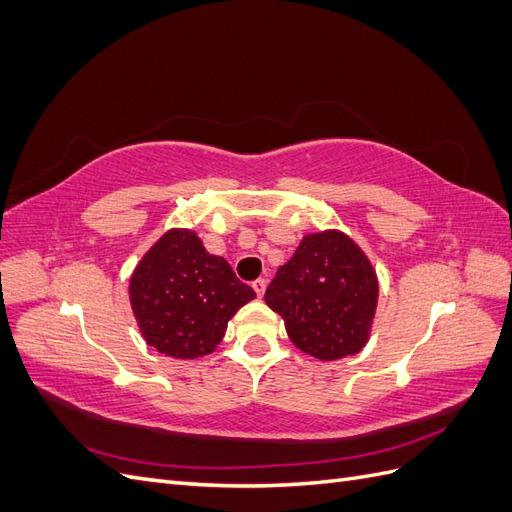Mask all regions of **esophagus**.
Segmentation results:
<instances>
[{
  "label": "esophagus",
  "mask_w": 512,
  "mask_h": 512,
  "mask_svg": "<svg viewBox=\"0 0 512 512\" xmlns=\"http://www.w3.org/2000/svg\"><path fill=\"white\" fill-rule=\"evenodd\" d=\"M252 288H254V292L258 294V297H262V294H265V290H267V282L265 280H256V282H252Z\"/></svg>",
  "instance_id": "esophagus-1"
}]
</instances>
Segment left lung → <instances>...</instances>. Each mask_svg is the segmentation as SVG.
<instances>
[{
  "mask_svg": "<svg viewBox=\"0 0 512 512\" xmlns=\"http://www.w3.org/2000/svg\"><path fill=\"white\" fill-rule=\"evenodd\" d=\"M265 301L290 342L320 361L359 354L378 305V275L365 252L339 230L305 235L277 269Z\"/></svg>",
  "mask_w": 512,
  "mask_h": 512,
  "instance_id": "8db88e82",
  "label": "left lung"
}]
</instances>
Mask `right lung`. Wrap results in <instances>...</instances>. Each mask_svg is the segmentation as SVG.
<instances>
[{
    "label": "right lung",
    "mask_w": 512,
    "mask_h": 512,
    "mask_svg": "<svg viewBox=\"0 0 512 512\" xmlns=\"http://www.w3.org/2000/svg\"><path fill=\"white\" fill-rule=\"evenodd\" d=\"M256 292L237 280L222 256L205 250L194 230L170 228L130 277V305L145 342L173 359H198L218 348L228 320Z\"/></svg>",
    "instance_id": "add662e5"
}]
</instances>
